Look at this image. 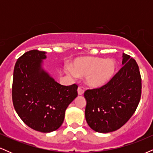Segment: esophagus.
<instances>
[{
	"label": "esophagus",
	"instance_id": "34e87169",
	"mask_svg": "<svg viewBox=\"0 0 153 153\" xmlns=\"http://www.w3.org/2000/svg\"><path fill=\"white\" fill-rule=\"evenodd\" d=\"M78 95H82L84 94V90L82 87H78Z\"/></svg>",
	"mask_w": 153,
	"mask_h": 153
}]
</instances>
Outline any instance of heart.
<instances>
[{"label": "heart", "instance_id": "heart-1", "mask_svg": "<svg viewBox=\"0 0 153 153\" xmlns=\"http://www.w3.org/2000/svg\"><path fill=\"white\" fill-rule=\"evenodd\" d=\"M71 70L76 76H85V81L92 88L101 87L107 83L117 71V63L112 59L100 57H78L71 64Z\"/></svg>", "mask_w": 153, "mask_h": 153}]
</instances>
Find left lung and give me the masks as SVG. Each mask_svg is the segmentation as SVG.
<instances>
[{
	"instance_id": "left-lung-1",
	"label": "left lung",
	"mask_w": 153,
	"mask_h": 153,
	"mask_svg": "<svg viewBox=\"0 0 153 153\" xmlns=\"http://www.w3.org/2000/svg\"><path fill=\"white\" fill-rule=\"evenodd\" d=\"M123 67L105 85L88 89L85 115L91 129L100 133L119 129L137 108L142 94V79L137 63L123 54Z\"/></svg>"
}]
</instances>
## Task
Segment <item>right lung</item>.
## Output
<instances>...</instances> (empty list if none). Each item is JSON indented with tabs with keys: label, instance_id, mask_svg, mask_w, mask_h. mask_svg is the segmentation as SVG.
Instances as JSON below:
<instances>
[{
	"label": "right lung",
	"instance_id": "1",
	"mask_svg": "<svg viewBox=\"0 0 153 153\" xmlns=\"http://www.w3.org/2000/svg\"><path fill=\"white\" fill-rule=\"evenodd\" d=\"M45 52L28 51L16 62L12 84L14 108L28 127L51 132L62 125L68 105L78 96V85L65 86L41 68Z\"/></svg>",
	"mask_w": 153,
	"mask_h": 153
}]
</instances>
